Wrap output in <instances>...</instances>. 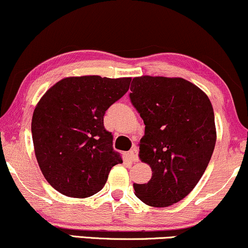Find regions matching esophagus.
<instances>
[{"instance_id":"esophagus-1","label":"esophagus","mask_w":248,"mask_h":248,"mask_svg":"<svg viewBox=\"0 0 248 248\" xmlns=\"http://www.w3.org/2000/svg\"><path fill=\"white\" fill-rule=\"evenodd\" d=\"M128 155H129L131 161H134V162L139 161V150H137V146L134 145L133 149L128 152Z\"/></svg>"}]
</instances>
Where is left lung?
<instances>
[{"label": "left lung", "mask_w": 248, "mask_h": 248, "mask_svg": "<svg viewBox=\"0 0 248 248\" xmlns=\"http://www.w3.org/2000/svg\"><path fill=\"white\" fill-rule=\"evenodd\" d=\"M130 101L145 124L140 159L152 169L135 194L152 207H168L194 189L211 160L216 142L212 103L202 89L182 78H134Z\"/></svg>", "instance_id": "obj_1"}]
</instances>
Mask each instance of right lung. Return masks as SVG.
Wrapping results in <instances>:
<instances>
[{
  "mask_svg": "<svg viewBox=\"0 0 248 248\" xmlns=\"http://www.w3.org/2000/svg\"><path fill=\"white\" fill-rule=\"evenodd\" d=\"M130 78L99 75L65 78L34 109L32 136L37 164L62 194L87 198L101 191L113 166L121 164L105 111L129 89Z\"/></svg>",
  "mask_w": 248,
  "mask_h": 248,
  "instance_id": "obj_1",
  "label": "right lung"
}]
</instances>
